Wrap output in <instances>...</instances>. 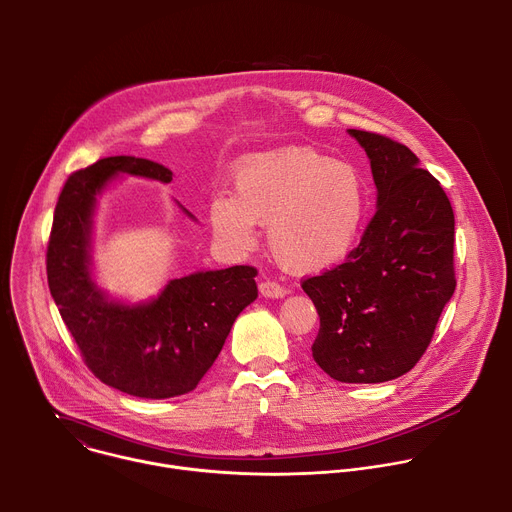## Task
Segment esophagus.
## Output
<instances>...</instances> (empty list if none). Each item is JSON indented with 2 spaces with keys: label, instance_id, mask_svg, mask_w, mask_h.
<instances>
[{
  "label": "esophagus",
  "instance_id": "34e87169",
  "mask_svg": "<svg viewBox=\"0 0 512 512\" xmlns=\"http://www.w3.org/2000/svg\"><path fill=\"white\" fill-rule=\"evenodd\" d=\"M259 291L265 298H283L287 294V287H283L281 283H277L273 279H263L259 283Z\"/></svg>",
  "mask_w": 512,
  "mask_h": 512
}]
</instances>
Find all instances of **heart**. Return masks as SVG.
<instances>
[{
	"mask_svg": "<svg viewBox=\"0 0 512 512\" xmlns=\"http://www.w3.org/2000/svg\"><path fill=\"white\" fill-rule=\"evenodd\" d=\"M235 196H216L210 225L239 249L255 245L267 225L275 259L291 271L314 273L340 263L356 245L369 212L362 174L314 148H285L245 162Z\"/></svg>",
	"mask_w": 512,
	"mask_h": 512,
	"instance_id": "1",
	"label": "heart"
}]
</instances>
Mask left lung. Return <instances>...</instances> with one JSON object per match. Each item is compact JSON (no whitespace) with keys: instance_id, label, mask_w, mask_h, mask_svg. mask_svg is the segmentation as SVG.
<instances>
[{"instance_id":"obj_1","label":"left lung","mask_w":512,"mask_h":512,"mask_svg":"<svg viewBox=\"0 0 512 512\" xmlns=\"http://www.w3.org/2000/svg\"><path fill=\"white\" fill-rule=\"evenodd\" d=\"M371 160L379 206L346 261L306 277L318 367L340 383H385L427 350L456 289L454 210L407 145L350 129Z\"/></svg>"}]
</instances>
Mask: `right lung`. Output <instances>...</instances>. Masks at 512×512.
<instances>
[{
    "instance_id": "1",
    "label": "right lung",
    "mask_w": 512,
    "mask_h": 512,
    "mask_svg": "<svg viewBox=\"0 0 512 512\" xmlns=\"http://www.w3.org/2000/svg\"><path fill=\"white\" fill-rule=\"evenodd\" d=\"M170 182L152 160L113 156L72 172L58 196L46 249L50 294L89 371L143 399L184 395L221 352L237 316L257 298V269L235 265L172 279L150 304L107 302L89 273L95 196L115 174Z\"/></svg>"
}]
</instances>
